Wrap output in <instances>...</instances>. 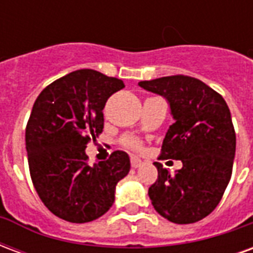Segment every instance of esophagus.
Masks as SVG:
<instances>
[{"label": "esophagus", "mask_w": 253, "mask_h": 253, "mask_svg": "<svg viewBox=\"0 0 253 253\" xmlns=\"http://www.w3.org/2000/svg\"><path fill=\"white\" fill-rule=\"evenodd\" d=\"M142 165V161L137 157H131V167L132 168H139Z\"/></svg>", "instance_id": "esophagus-1"}]
</instances>
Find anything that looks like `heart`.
I'll list each match as a JSON object with an SVG mask.
<instances>
[{
    "label": "heart",
    "instance_id": "b5f03b06",
    "mask_svg": "<svg viewBox=\"0 0 253 253\" xmlns=\"http://www.w3.org/2000/svg\"><path fill=\"white\" fill-rule=\"evenodd\" d=\"M125 145L128 146V148H139V142H138V139H135V138H126V139H125Z\"/></svg>",
    "mask_w": 253,
    "mask_h": 253
}]
</instances>
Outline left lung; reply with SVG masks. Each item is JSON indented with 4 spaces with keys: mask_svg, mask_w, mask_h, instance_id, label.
I'll list each match as a JSON object with an SVG mask.
<instances>
[{
    "mask_svg": "<svg viewBox=\"0 0 253 253\" xmlns=\"http://www.w3.org/2000/svg\"><path fill=\"white\" fill-rule=\"evenodd\" d=\"M138 85L168 101L175 123L165 134L161 157L183 163L172 175L154 163L159 177L149 188L152 205L170 222H198L217 207L232 176L236 134L228 104L209 85L188 76Z\"/></svg>",
    "mask_w": 253,
    "mask_h": 253,
    "instance_id": "1",
    "label": "left lung"
}]
</instances>
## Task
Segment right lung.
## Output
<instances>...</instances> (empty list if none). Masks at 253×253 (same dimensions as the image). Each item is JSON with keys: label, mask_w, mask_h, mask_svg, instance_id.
Segmentation results:
<instances>
[{"label": "right lung", "mask_w": 253, "mask_h": 253, "mask_svg": "<svg viewBox=\"0 0 253 253\" xmlns=\"http://www.w3.org/2000/svg\"><path fill=\"white\" fill-rule=\"evenodd\" d=\"M123 88L119 78L81 69L50 84L32 107L25 128L31 179L44 206L65 221L90 222L105 214L130 170L122 150L92 167L85 153L103 131L107 100Z\"/></svg>", "instance_id": "add662e5"}]
</instances>
